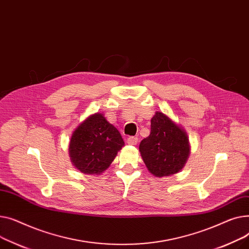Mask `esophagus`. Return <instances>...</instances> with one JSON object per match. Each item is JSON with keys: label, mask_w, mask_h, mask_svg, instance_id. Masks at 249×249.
Returning <instances> with one entry per match:
<instances>
[{"label": "esophagus", "mask_w": 249, "mask_h": 249, "mask_svg": "<svg viewBox=\"0 0 249 249\" xmlns=\"http://www.w3.org/2000/svg\"><path fill=\"white\" fill-rule=\"evenodd\" d=\"M126 142L130 145H136L138 143V138H135V137H129L127 138L126 140Z\"/></svg>", "instance_id": "obj_1"}]
</instances>
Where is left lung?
Here are the masks:
<instances>
[{
  "label": "left lung",
  "instance_id": "obj_1",
  "mask_svg": "<svg viewBox=\"0 0 249 249\" xmlns=\"http://www.w3.org/2000/svg\"><path fill=\"white\" fill-rule=\"evenodd\" d=\"M186 130L163 111L151 120V134L140 143V153L149 172L157 178L179 173L190 156Z\"/></svg>",
  "mask_w": 249,
  "mask_h": 249
}]
</instances>
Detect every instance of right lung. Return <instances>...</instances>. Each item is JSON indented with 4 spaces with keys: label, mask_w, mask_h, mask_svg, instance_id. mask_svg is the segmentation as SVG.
Wrapping results in <instances>:
<instances>
[{
    "label": "right lung",
    "mask_w": 249,
    "mask_h": 249,
    "mask_svg": "<svg viewBox=\"0 0 249 249\" xmlns=\"http://www.w3.org/2000/svg\"><path fill=\"white\" fill-rule=\"evenodd\" d=\"M124 142L105 114L95 112L72 133L68 153L72 165L86 175H100L112 163Z\"/></svg>",
    "instance_id": "obj_1"
}]
</instances>
